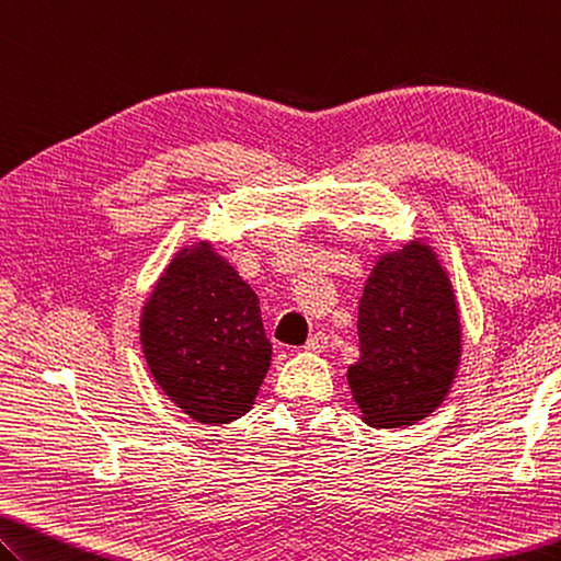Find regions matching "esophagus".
I'll list each match as a JSON object with an SVG mask.
<instances>
[{
	"label": "esophagus",
	"instance_id": "esophagus-1",
	"mask_svg": "<svg viewBox=\"0 0 561 561\" xmlns=\"http://www.w3.org/2000/svg\"><path fill=\"white\" fill-rule=\"evenodd\" d=\"M329 347V335L317 331L314 335H309V341L305 343V353H323Z\"/></svg>",
	"mask_w": 561,
	"mask_h": 561
}]
</instances>
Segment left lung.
Here are the masks:
<instances>
[{"label": "left lung", "instance_id": "obj_1", "mask_svg": "<svg viewBox=\"0 0 561 561\" xmlns=\"http://www.w3.org/2000/svg\"><path fill=\"white\" fill-rule=\"evenodd\" d=\"M357 331L359 359L345 377L367 425L405 430L442 408L463 357V321L449 271L427 240L377 256Z\"/></svg>", "mask_w": 561, "mask_h": 561}]
</instances>
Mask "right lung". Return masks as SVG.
<instances>
[{"label":"right lung","mask_w":561,"mask_h":561,"mask_svg":"<svg viewBox=\"0 0 561 561\" xmlns=\"http://www.w3.org/2000/svg\"><path fill=\"white\" fill-rule=\"evenodd\" d=\"M139 341L158 389L202 425H230L254 408L273 347L259 295L216 242H184L146 295Z\"/></svg>","instance_id":"add662e5"}]
</instances>
